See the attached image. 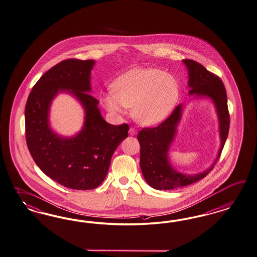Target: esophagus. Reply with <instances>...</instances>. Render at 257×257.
I'll list each match as a JSON object with an SVG mask.
<instances>
[{
	"label": "esophagus",
	"mask_w": 257,
	"mask_h": 257,
	"mask_svg": "<svg viewBox=\"0 0 257 257\" xmlns=\"http://www.w3.org/2000/svg\"><path fill=\"white\" fill-rule=\"evenodd\" d=\"M129 135H131V136L137 135V129H136L135 127H131V128L129 129Z\"/></svg>",
	"instance_id": "1"
}]
</instances>
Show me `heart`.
<instances>
[{
	"instance_id": "heart-1",
	"label": "heart",
	"mask_w": 257,
	"mask_h": 257,
	"mask_svg": "<svg viewBox=\"0 0 257 257\" xmlns=\"http://www.w3.org/2000/svg\"><path fill=\"white\" fill-rule=\"evenodd\" d=\"M113 92L100 97L112 114H122L133 107L137 121L153 125L163 120L176 105L179 87L169 73L156 68H136L119 76L112 84Z\"/></svg>"
}]
</instances>
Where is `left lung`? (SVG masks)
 I'll use <instances>...</instances> for the list:
<instances>
[{"instance_id": "8db88e82", "label": "left lung", "mask_w": 257, "mask_h": 257, "mask_svg": "<svg viewBox=\"0 0 257 257\" xmlns=\"http://www.w3.org/2000/svg\"><path fill=\"white\" fill-rule=\"evenodd\" d=\"M189 72L190 95L212 98L219 118L221 146L217 158L210 168L197 175H184L173 168L168 160V151L177 132L182 105H177L173 113L156 127L143 128L138 135L141 145V169L146 182L157 190H173L187 186L206 177L221 155L230 128V114L224 83L221 79L193 60H183Z\"/></svg>"}]
</instances>
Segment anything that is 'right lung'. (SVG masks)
<instances>
[{
  "mask_svg": "<svg viewBox=\"0 0 257 257\" xmlns=\"http://www.w3.org/2000/svg\"><path fill=\"white\" fill-rule=\"evenodd\" d=\"M94 64L92 60L78 59L56 64L36 82L25 110L27 148L36 164L54 181L73 190L101 184L114 152L129 131L127 123H107L97 108L98 100L89 94ZM64 89H71L86 110L84 128L73 138L58 136L48 124L50 103Z\"/></svg>",
  "mask_w": 257,
  "mask_h": 257,
  "instance_id": "add662e5",
  "label": "right lung"
}]
</instances>
